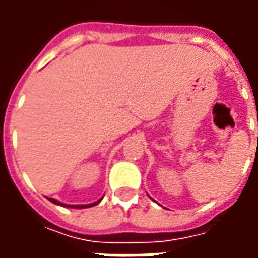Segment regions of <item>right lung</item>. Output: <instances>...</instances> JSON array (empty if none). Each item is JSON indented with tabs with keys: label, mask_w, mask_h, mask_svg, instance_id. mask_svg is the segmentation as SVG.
<instances>
[{
	"label": "right lung",
	"mask_w": 258,
	"mask_h": 258,
	"mask_svg": "<svg viewBox=\"0 0 258 258\" xmlns=\"http://www.w3.org/2000/svg\"><path fill=\"white\" fill-rule=\"evenodd\" d=\"M48 199L51 200L52 203H55V205H59V206H64V207H72V209H85V207H92V206L98 205L99 202H101L102 199L96 200V202H94V203H90V205H63V203H60L59 200L56 199H52V198H48Z\"/></svg>",
	"instance_id": "right-lung-1"
}]
</instances>
